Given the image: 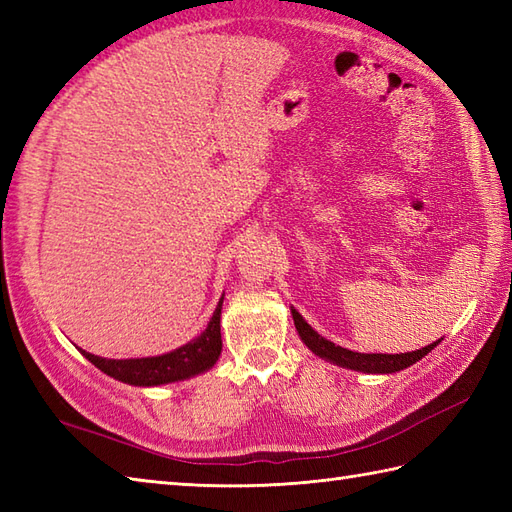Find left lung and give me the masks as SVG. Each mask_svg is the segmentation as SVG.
<instances>
[{
	"label": "left lung",
	"mask_w": 512,
	"mask_h": 512,
	"mask_svg": "<svg viewBox=\"0 0 512 512\" xmlns=\"http://www.w3.org/2000/svg\"><path fill=\"white\" fill-rule=\"evenodd\" d=\"M290 312H292V319H295V328L301 336V341L308 345V350L312 354H317L328 363H334L345 369H354V372H363V374H396L400 369L418 363L422 356H427L433 347L440 343L438 339L431 345L422 347V350H413L405 354H361V352L345 350V347L334 345L332 341L323 339L317 330H312V325L303 319L295 308H290Z\"/></svg>",
	"instance_id": "1"
}]
</instances>
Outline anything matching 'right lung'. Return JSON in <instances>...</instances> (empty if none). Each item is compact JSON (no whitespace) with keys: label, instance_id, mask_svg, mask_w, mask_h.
<instances>
[{"label":"right lung","instance_id":"right-lung-1","mask_svg":"<svg viewBox=\"0 0 512 512\" xmlns=\"http://www.w3.org/2000/svg\"><path fill=\"white\" fill-rule=\"evenodd\" d=\"M222 301L217 303L213 317L206 325V330L195 336L193 341L184 343L176 350L160 356H145V358H103L81 350L88 361L99 367L103 374L112 376L121 383L134 387H158L178 383L198 374L209 372L222 354V334H220V317H222Z\"/></svg>","mask_w":512,"mask_h":512}]
</instances>
